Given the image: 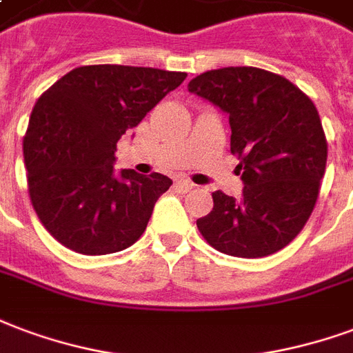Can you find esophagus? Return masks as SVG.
<instances>
[{
    "label": "esophagus",
    "instance_id": "1",
    "mask_svg": "<svg viewBox=\"0 0 353 353\" xmlns=\"http://www.w3.org/2000/svg\"><path fill=\"white\" fill-rule=\"evenodd\" d=\"M177 189H181L183 192H189V190H192L196 185L192 183V181H189V179H177L176 181Z\"/></svg>",
    "mask_w": 353,
    "mask_h": 353
}]
</instances>
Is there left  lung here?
Returning <instances> with one entry per match:
<instances>
[{"instance_id":"obj_1","label":"left lung","mask_w":353,"mask_h":353,"mask_svg":"<svg viewBox=\"0 0 353 353\" xmlns=\"http://www.w3.org/2000/svg\"><path fill=\"white\" fill-rule=\"evenodd\" d=\"M189 91L228 114L230 151L237 155L243 194L213 192V210L198 219L219 252L262 258L284 249L314 210L327 163V142L314 103L270 70L224 67L202 72Z\"/></svg>"}]
</instances>
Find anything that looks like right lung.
<instances>
[{
	"label": "right lung",
	"instance_id": "right-lung-1",
	"mask_svg": "<svg viewBox=\"0 0 353 353\" xmlns=\"http://www.w3.org/2000/svg\"><path fill=\"white\" fill-rule=\"evenodd\" d=\"M187 74L129 65H85L39 97L23 137L33 210L67 249L99 256L127 249L172 179L121 170L117 140Z\"/></svg>",
	"mask_w": 353,
	"mask_h": 353
}]
</instances>
